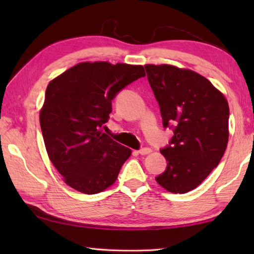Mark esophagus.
Masks as SVG:
<instances>
[{
	"label": "esophagus",
	"instance_id": "34e87169",
	"mask_svg": "<svg viewBox=\"0 0 254 254\" xmlns=\"http://www.w3.org/2000/svg\"><path fill=\"white\" fill-rule=\"evenodd\" d=\"M137 152L143 156V154H149L150 152H151V149H150V148H142V149H140Z\"/></svg>",
	"mask_w": 254,
	"mask_h": 254
}]
</instances>
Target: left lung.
I'll return each mask as SVG.
<instances>
[{"mask_svg":"<svg viewBox=\"0 0 254 254\" xmlns=\"http://www.w3.org/2000/svg\"><path fill=\"white\" fill-rule=\"evenodd\" d=\"M144 68L162 126L174 131L160 150L168 161L167 168L156 180L170 192L185 194L203 183L225 152L229 104L209 80L195 71L170 65Z\"/></svg>","mask_w":254,"mask_h":254,"instance_id":"8db88e82","label":"left lung"}]
</instances>
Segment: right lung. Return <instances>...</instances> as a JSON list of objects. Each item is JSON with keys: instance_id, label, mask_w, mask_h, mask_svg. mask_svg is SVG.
<instances>
[{"instance_id": "add662e5", "label": "right lung", "mask_w": 254, "mask_h": 254, "mask_svg": "<svg viewBox=\"0 0 254 254\" xmlns=\"http://www.w3.org/2000/svg\"><path fill=\"white\" fill-rule=\"evenodd\" d=\"M145 76L142 66L81 63L51 80L40 112L49 159L65 183L93 195L113 185L131 150L101 131L112 101Z\"/></svg>"}]
</instances>
